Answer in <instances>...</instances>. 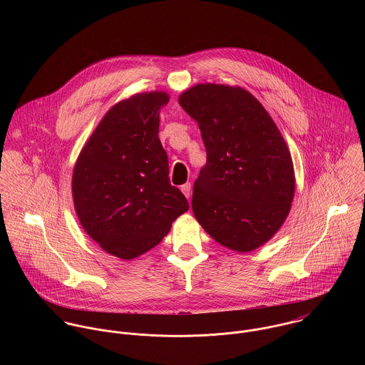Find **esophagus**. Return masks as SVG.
Here are the masks:
<instances>
[{
  "instance_id": "obj_1",
  "label": "esophagus",
  "mask_w": 365,
  "mask_h": 365,
  "mask_svg": "<svg viewBox=\"0 0 365 365\" xmlns=\"http://www.w3.org/2000/svg\"><path fill=\"white\" fill-rule=\"evenodd\" d=\"M181 191H182V194L190 200V197H191V182L184 184V185L181 187Z\"/></svg>"
}]
</instances>
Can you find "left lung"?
I'll return each mask as SVG.
<instances>
[{"mask_svg":"<svg viewBox=\"0 0 365 365\" xmlns=\"http://www.w3.org/2000/svg\"><path fill=\"white\" fill-rule=\"evenodd\" d=\"M178 103L198 122L207 149L192 191L197 220L219 245L256 250L282 226L295 194L294 163L279 129L237 86L197 84Z\"/></svg>","mask_w":365,"mask_h":365,"instance_id":"left-lung-1","label":"left lung"}]
</instances>
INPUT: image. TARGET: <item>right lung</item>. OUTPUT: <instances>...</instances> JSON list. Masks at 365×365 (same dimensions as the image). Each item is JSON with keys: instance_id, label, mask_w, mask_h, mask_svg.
Instances as JSON below:
<instances>
[{"instance_id": "1", "label": "right lung", "mask_w": 365, "mask_h": 365, "mask_svg": "<svg viewBox=\"0 0 365 365\" xmlns=\"http://www.w3.org/2000/svg\"><path fill=\"white\" fill-rule=\"evenodd\" d=\"M164 91L135 94L113 105L81 149L73 170L74 209L86 233L106 253L136 259L157 246L188 210L170 184L158 139Z\"/></svg>"}]
</instances>
